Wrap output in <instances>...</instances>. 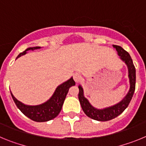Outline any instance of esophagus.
<instances>
[{
  "label": "esophagus",
  "mask_w": 146,
  "mask_h": 146,
  "mask_svg": "<svg viewBox=\"0 0 146 146\" xmlns=\"http://www.w3.org/2000/svg\"><path fill=\"white\" fill-rule=\"evenodd\" d=\"M74 80L76 82H79L82 80V76L78 73H75L74 74Z\"/></svg>",
  "instance_id": "34e87169"
}]
</instances>
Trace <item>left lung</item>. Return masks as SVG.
I'll list each match as a JSON object with an SVG mask.
<instances>
[{
  "label": "left lung",
  "instance_id": "1",
  "mask_svg": "<svg viewBox=\"0 0 146 146\" xmlns=\"http://www.w3.org/2000/svg\"><path fill=\"white\" fill-rule=\"evenodd\" d=\"M113 47L118 52V55L120 56V58L124 62L128 67L129 78L130 88L129 92L127 93L125 97L118 104H115L113 106L109 108H104V109H96L90 104L87 99L84 96L83 94V88L80 85L79 94L78 98L82 107V109L85 114L89 118L99 121H107L116 118L120 114L124 111V110L128 107L131 98L133 96L134 92L135 90V82H136V70L133 64V61L129 54L126 50L118 45H113Z\"/></svg>",
  "mask_w": 146,
  "mask_h": 146
}]
</instances>
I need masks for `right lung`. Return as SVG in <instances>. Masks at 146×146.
I'll use <instances>...</instances> for the list:
<instances>
[{"label":"right lung","instance_id":"right-lung-1","mask_svg":"<svg viewBox=\"0 0 146 146\" xmlns=\"http://www.w3.org/2000/svg\"><path fill=\"white\" fill-rule=\"evenodd\" d=\"M40 48H41L40 47H29L26 49L24 52L19 54L16 59L21 57L22 55H25L28 50H38ZM74 85H75V82L73 78L71 77L70 79L58 86L57 88L55 89L53 95L46 102L42 104H38V105H34V106L27 105L22 103L21 102L18 101L11 92V95L17 107L25 116L36 122H45V121L53 119L59 114L61 110L66 96L68 94L69 88Z\"/></svg>","mask_w":146,"mask_h":146}]
</instances>
